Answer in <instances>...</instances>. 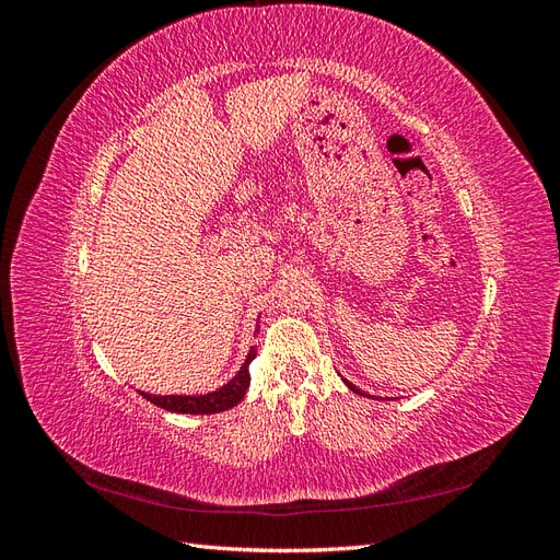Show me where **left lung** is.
I'll return each instance as SVG.
<instances>
[{
	"label": "left lung",
	"instance_id": "1",
	"mask_svg": "<svg viewBox=\"0 0 560 560\" xmlns=\"http://www.w3.org/2000/svg\"><path fill=\"white\" fill-rule=\"evenodd\" d=\"M343 383H346V385H348V387L352 389V393H358V395H362V397H364V393H362V389H360V387H354V385H352L350 381H346V378H343Z\"/></svg>",
	"mask_w": 560,
	"mask_h": 560
}]
</instances>
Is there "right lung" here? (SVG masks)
I'll list each match as a JSON object with an SVG mask.
<instances>
[{
  "label": "right lung",
  "mask_w": 560,
  "mask_h": 560,
  "mask_svg": "<svg viewBox=\"0 0 560 560\" xmlns=\"http://www.w3.org/2000/svg\"><path fill=\"white\" fill-rule=\"evenodd\" d=\"M259 334V327H257ZM257 358V350L247 352V360L241 366L238 374H235L226 385H222L214 393L208 395H149V393H140L147 401L161 406L165 411L173 413H191V416H210V413H222L233 409L238 404L247 387H249V362Z\"/></svg>",
  "instance_id": "obj_1"
}]
</instances>
